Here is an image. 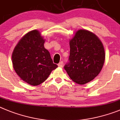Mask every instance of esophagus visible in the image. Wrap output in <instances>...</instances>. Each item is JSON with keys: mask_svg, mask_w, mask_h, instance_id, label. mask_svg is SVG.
I'll return each mask as SVG.
<instances>
[{"mask_svg": "<svg viewBox=\"0 0 120 120\" xmlns=\"http://www.w3.org/2000/svg\"><path fill=\"white\" fill-rule=\"evenodd\" d=\"M63 61H60V62L59 63V64H58V66H59V68H62V67H63Z\"/></svg>", "mask_w": 120, "mask_h": 120, "instance_id": "34e87169", "label": "esophagus"}]
</instances>
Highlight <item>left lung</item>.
I'll use <instances>...</instances> for the list:
<instances>
[{
  "label": "left lung",
  "instance_id": "1",
  "mask_svg": "<svg viewBox=\"0 0 120 120\" xmlns=\"http://www.w3.org/2000/svg\"><path fill=\"white\" fill-rule=\"evenodd\" d=\"M69 62L64 68L73 81L83 85L99 75L105 59L103 45L92 32L81 29L70 40Z\"/></svg>",
  "mask_w": 120,
  "mask_h": 120
}]
</instances>
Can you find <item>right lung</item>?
Masks as SVG:
<instances>
[{"instance_id": "right-lung-1", "label": "right lung", "mask_w": 120, "mask_h": 120, "mask_svg": "<svg viewBox=\"0 0 120 120\" xmlns=\"http://www.w3.org/2000/svg\"><path fill=\"white\" fill-rule=\"evenodd\" d=\"M44 43L40 32L32 30L20 40L12 54L13 68L17 75L33 86L44 82L58 67L53 63Z\"/></svg>"}]
</instances>
